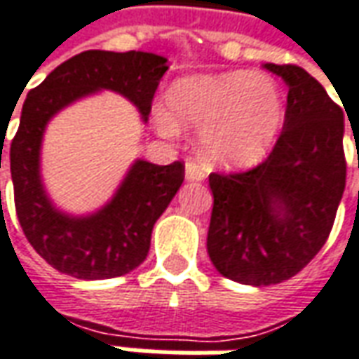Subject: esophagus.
Masks as SVG:
<instances>
[{"label": "esophagus", "instance_id": "esophagus-1", "mask_svg": "<svg viewBox=\"0 0 359 359\" xmlns=\"http://www.w3.org/2000/svg\"><path fill=\"white\" fill-rule=\"evenodd\" d=\"M184 177H187V180H204L206 179V172H204V169L200 167L196 161H187V167H184Z\"/></svg>", "mask_w": 359, "mask_h": 359}]
</instances>
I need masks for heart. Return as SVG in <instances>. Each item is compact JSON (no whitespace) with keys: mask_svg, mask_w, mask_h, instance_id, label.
<instances>
[{"mask_svg":"<svg viewBox=\"0 0 359 359\" xmlns=\"http://www.w3.org/2000/svg\"><path fill=\"white\" fill-rule=\"evenodd\" d=\"M167 100L170 111L155 114L161 133H179V123L202 128V155L230 169L262 163L279 137L285 116L281 88L263 72L184 76L170 86Z\"/></svg>","mask_w":359,"mask_h":359,"instance_id":"obj_1","label":"heart"}]
</instances>
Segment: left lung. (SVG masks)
<instances>
[{
	"instance_id": "8db88e82",
	"label": "left lung",
	"mask_w": 359,
	"mask_h": 359,
	"mask_svg": "<svg viewBox=\"0 0 359 359\" xmlns=\"http://www.w3.org/2000/svg\"><path fill=\"white\" fill-rule=\"evenodd\" d=\"M289 86L283 131L245 172H212L208 255L231 281L277 285L301 271L330 236L346 189L342 108L294 65H263Z\"/></svg>"
}]
</instances>
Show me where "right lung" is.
Listing matches in <instances>:
<instances>
[{"instance_id":"right-lung-1","label":"right lung","mask_w":359,"mask_h":359,"mask_svg":"<svg viewBox=\"0 0 359 359\" xmlns=\"http://www.w3.org/2000/svg\"><path fill=\"white\" fill-rule=\"evenodd\" d=\"M167 68V58L153 53L86 50L68 58L27 94L9 149L15 210L33 250L57 271L96 281L139 267L147 257L155 222L184 180V165L137 159L106 206L88 216H70L50 202L41 180L46 123L62 108L97 90L126 96L147 121Z\"/></svg>"}]
</instances>
